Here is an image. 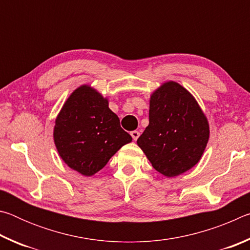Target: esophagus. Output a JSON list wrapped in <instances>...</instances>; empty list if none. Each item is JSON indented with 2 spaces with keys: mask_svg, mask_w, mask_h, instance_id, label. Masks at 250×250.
I'll return each instance as SVG.
<instances>
[{
  "mask_svg": "<svg viewBox=\"0 0 250 250\" xmlns=\"http://www.w3.org/2000/svg\"><path fill=\"white\" fill-rule=\"evenodd\" d=\"M139 135H140V132H139V131H137V130H134V131H132V132H131V137H132L134 141L139 138Z\"/></svg>",
  "mask_w": 250,
  "mask_h": 250,
  "instance_id": "1",
  "label": "esophagus"
}]
</instances>
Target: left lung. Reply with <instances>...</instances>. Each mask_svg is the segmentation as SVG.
I'll return each mask as SVG.
<instances>
[{"instance_id":"8db88e82","label":"left lung","mask_w":250,"mask_h":250,"mask_svg":"<svg viewBox=\"0 0 250 250\" xmlns=\"http://www.w3.org/2000/svg\"><path fill=\"white\" fill-rule=\"evenodd\" d=\"M208 138V122L195 98L167 82L152 94L149 125L137 143L156 171L173 177L201 160Z\"/></svg>"}]
</instances>
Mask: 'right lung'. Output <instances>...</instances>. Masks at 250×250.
I'll return each instance as SVG.
<instances>
[{"label": "right lung", "mask_w": 250, "mask_h": 250, "mask_svg": "<svg viewBox=\"0 0 250 250\" xmlns=\"http://www.w3.org/2000/svg\"><path fill=\"white\" fill-rule=\"evenodd\" d=\"M55 146L61 158L84 176L100 171L131 135L108 107V100L87 84L69 96L55 121Z\"/></svg>", "instance_id": "right-lung-1"}]
</instances>
